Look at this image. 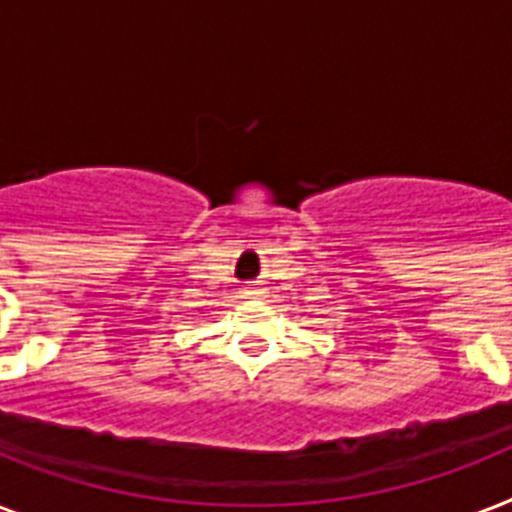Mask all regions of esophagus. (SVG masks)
Returning a JSON list of instances; mask_svg holds the SVG:
<instances>
[{
    "mask_svg": "<svg viewBox=\"0 0 512 512\" xmlns=\"http://www.w3.org/2000/svg\"><path fill=\"white\" fill-rule=\"evenodd\" d=\"M260 292H263V289H257V287H247V289H244V297H257V295H260Z\"/></svg>",
    "mask_w": 512,
    "mask_h": 512,
    "instance_id": "obj_1",
    "label": "esophagus"
}]
</instances>
